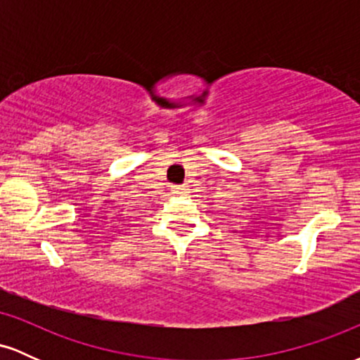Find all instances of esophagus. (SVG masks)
<instances>
[{
    "label": "esophagus",
    "instance_id": "1",
    "mask_svg": "<svg viewBox=\"0 0 360 360\" xmlns=\"http://www.w3.org/2000/svg\"><path fill=\"white\" fill-rule=\"evenodd\" d=\"M172 193H174V194H186V193H188V189H186L184 184L172 186Z\"/></svg>",
    "mask_w": 360,
    "mask_h": 360
}]
</instances>
